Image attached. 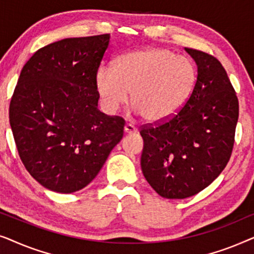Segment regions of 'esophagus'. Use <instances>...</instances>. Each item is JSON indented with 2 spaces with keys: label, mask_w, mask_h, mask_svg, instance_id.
Returning <instances> with one entry per match:
<instances>
[{
  "label": "esophagus",
  "mask_w": 254,
  "mask_h": 254,
  "mask_svg": "<svg viewBox=\"0 0 254 254\" xmlns=\"http://www.w3.org/2000/svg\"><path fill=\"white\" fill-rule=\"evenodd\" d=\"M124 131H125V133H126V134H133V133H136L137 128L135 127V126H133V125L127 124L126 126H125V128H124Z\"/></svg>",
  "instance_id": "obj_1"
}]
</instances>
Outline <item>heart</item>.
Returning a JSON list of instances; mask_svg holds the SVG:
<instances>
[{
    "instance_id": "1",
    "label": "heart",
    "mask_w": 254,
    "mask_h": 254,
    "mask_svg": "<svg viewBox=\"0 0 254 254\" xmlns=\"http://www.w3.org/2000/svg\"><path fill=\"white\" fill-rule=\"evenodd\" d=\"M196 81L193 61L166 48L149 47L100 65L96 89L104 110L116 113L131 93L134 111L149 123L172 118L187 102Z\"/></svg>"
}]
</instances>
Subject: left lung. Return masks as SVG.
I'll use <instances>...</instances> for the list:
<instances>
[{"instance_id": "1", "label": "left lung", "mask_w": 254, "mask_h": 254, "mask_svg": "<svg viewBox=\"0 0 254 254\" xmlns=\"http://www.w3.org/2000/svg\"><path fill=\"white\" fill-rule=\"evenodd\" d=\"M197 65L190 98L170 119L141 127V169L159 195L185 199L220 176L235 143L239 105L221 62L204 52L185 48Z\"/></svg>"}]
</instances>
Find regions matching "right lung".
Here are the masks:
<instances>
[{
  "instance_id": "add662e5",
  "label": "right lung",
  "mask_w": 254,
  "mask_h": 254,
  "mask_svg": "<svg viewBox=\"0 0 254 254\" xmlns=\"http://www.w3.org/2000/svg\"><path fill=\"white\" fill-rule=\"evenodd\" d=\"M109 43L110 34L62 39L20 71L10 126L25 169L54 192L84 189L124 136L123 118L98 110L96 74Z\"/></svg>"
}]
</instances>
